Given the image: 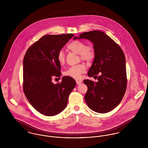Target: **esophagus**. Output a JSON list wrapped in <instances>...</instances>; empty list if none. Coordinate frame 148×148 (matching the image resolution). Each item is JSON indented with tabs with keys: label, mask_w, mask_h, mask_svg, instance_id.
<instances>
[{
	"label": "esophagus",
	"mask_w": 148,
	"mask_h": 148,
	"mask_svg": "<svg viewBox=\"0 0 148 148\" xmlns=\"http://www.w3.org/2000/svg\"><path fill=\"white\" fill-rule=\"evenodd\" d=\"M82 83V81L81 80H76V83L77 85H80Z\"/></svg>",
	"instance_id": "34e87169"
}]
</instances>
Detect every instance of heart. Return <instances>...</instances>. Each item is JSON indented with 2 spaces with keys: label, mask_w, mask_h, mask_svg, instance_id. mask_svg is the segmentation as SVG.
Returning <instances> with one entry per match:
<instances>
[{
  "label": "heart",
  "mask_w": 148,
  "mask_h": 148,
  "mask_svg": "<svg viewBox=\"0 0 148 148\" xmlns=\"http://www.w3.org/2000/svg\"><path fill=\"white\" fill-rule=\"evenodd\" d=\"M68 48L71 51L79 54L80 58L89 62L95 58V51L92 46L86 45L85 42L81 40H74L68 45ZM58 60L61 65H63L65 61V53L63 50L59 51L58 53ZM86 66L84 64H79L73 65L68 68L65 72L64 75L75 79H80L82 75L86 70Z\"/></svg>",
  "instance_id": "obj_1"
}]
</instances>
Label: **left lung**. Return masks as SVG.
Here are the masks:
<instances>
[{
	"mask_svg": "<svg viewBox=\"0 0 148 148\" xmlns=\"http://www.w3.org/2000/svg\"><path fill=\"white\" fill-rule=\"evenodd\" d=\"M86 39L93 44L95 58L88 72L98 82L83 81L88 87L84 99L92 110L104 113L111 111L122 100L127 89L125 57L120 47L100 31L84 32L75 39ZM101 72V75H96Z\"/></svg>",
	"mask_w": 148,
	"mask_h": 148,
	"instance_id": "1",
	"label": "left lung"
}]
</instances>
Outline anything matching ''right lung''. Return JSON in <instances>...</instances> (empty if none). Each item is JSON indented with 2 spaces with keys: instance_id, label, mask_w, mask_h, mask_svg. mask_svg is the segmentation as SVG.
<instances>
[{
  "instance_id": "obj_1",
  "label": "right lung",
  "mask_w": 148,
  "mask_h": 148,
  "mask_svg": "<svg viewBox=\"0 0 148 148\" xmlns=\"http://www.w3.org/2000/svg\"><path fill=\"white\" fill-rule=\"evenodd\" d=\"M72 34L46 35L34 43L23 59V90L29 103L38 112L47 116L59 114L66 108L76 81L64 76L56 84L52 79L61 76L58 53Z\"/></svg>"
}]
</instances>
